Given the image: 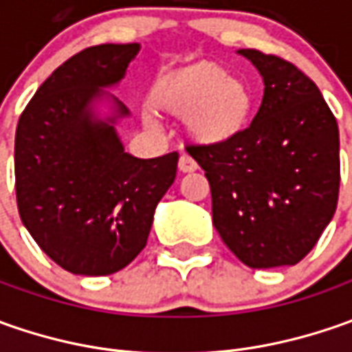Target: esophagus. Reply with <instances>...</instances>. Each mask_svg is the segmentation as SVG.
<instances>
[{
  "label": "esophagus",
  "mask_w": 352,
  "mask_h": 352,
  "mask_svg": "<svg viewBox=\"0 0 352 352\" xmlns=\"http://www.w3.org/2000/svg\"><path fill=\"white\" fill-rule=\"evenodd\" d=\"M178 168L180 172H194L197 168V162L188 155H180V160H178Z\"/></svg>",
  "instance_id": "1"
}]
</instances>
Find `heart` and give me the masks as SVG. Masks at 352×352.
<instances>
[{
    "label": "heart",
    "mask_w": 352,
    "mask_h": 352,
    "mask_svg": "<svg viewBox=\"0 0 352 352\" xmlns=\"http://www.w3.org/2000/svg\"><path fill=\"white\" fill-rule=\"evenodd\" d=\"M151 100L162 113L186 117L188 135L201 144L235 139L249 125L254 105L249 86L213 62H197L160 78Z\"/></svg>",
    "instance_id": "obj_1"
}]
</instances>
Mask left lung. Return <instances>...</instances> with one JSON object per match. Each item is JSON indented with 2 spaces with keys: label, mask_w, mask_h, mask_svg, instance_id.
<instances>
[{
  "label": "left lung",
  "mask_w": 352,
  "mask_h": 352,
  "mask_svg": "<svg viewBox=\"0 0 352 352\" xmlns=\"http://www.w3.org/2000/svg\"><path fill=\"white\" fill-rule=\"evenodd\" d=\"M264 80L252 123L219 144H188L206 170L213 225L250 268L298 264L339 199V127L319 88L292 62L241 48Z\"/></svg>",
  "instance_id": "obj_1"
}]
</instances>
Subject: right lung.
I'll return each mask as SVG.
<instances>
[{
    "mask_svg": "<svg viewBox=\"0 0 352 352\" xmlns=\"http://www.w3.org/2000/svg\"><path fill=\"white\" fill-rule=\"evenodd\" d=\"M141 45L84 48L58 66L21 113L15 194L23 225L64 270L107 276L146 245L155 210L176 178L178 153H125L116 121L129 109L102 88L121 82ZM109 97L113 116L93 102Z\"/></svg>",
    "mask_w": 352,
    "mask_h": 352,
    "instance_id": "add662e5",
    "label": "right lung"
}]
</instances>
